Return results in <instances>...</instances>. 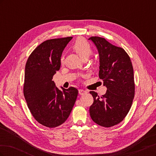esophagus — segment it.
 <instances>
[{"mask_svg":"<svg viewBox=\"0 0 156 156\" xmlns=\"http://www.w3.org/2000/svg\"><path fill=\"white\" fill-rule=\"evenodd\" d=\"M87 93H88V92L86 91V90H83V89H79V94L81 96L86 95V94H87Z\"/></svg>","mask_w":156,"mask_h":156,"instance_id":"esophagus-1","label":"esophagus"}]
</instances>
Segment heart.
I'll list each match as a JSON object with an SVG mask.
<instances>
[{"label":"heart","mask_w":156,"mask_h":156,"mask_svg":"<svg viewBox=\"0 0 156 156\" xmlns=\"http://www.w3.org/2000/svg\"><path fill=\"white\" fill-rule=\"evenodd\" d=\"M72 48L83 60L87 59L92 53V48L90 44L83 37H78L74 41L72 45ZM60 62L62 64H64V56L61 57Z\"/></svg>","instance_id":"1"}]
</instances>
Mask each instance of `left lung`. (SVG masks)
Wrapping results in <instances>:
<instances>
[{"label": "left lung", "instance_id": "1", "mask_svg": "<svg viewBox=\"0 0 156 156\" xmlns=\"http://www.w3.org/2000/svg\"><path fill=\"white\" fill-rule=\"evenodd\" d=\"M100 55L99 77L107 88L99 96L90 91L94 102L89 111L92 120L102 127H110L123 120L129 111L135 96L133 68L130 57L122 48L105 38L92 36Z\"/></svg>", "mask_w": 156, "mask_h": 156}]
</instances>
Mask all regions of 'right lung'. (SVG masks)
<instances>
[{"label":"right lung","instance_id":"right-lung-1","mask_svg":"<svg viewBox=\"0 0 156 156\" xmlns=\"http://www.w3.org/2000/svg\"><path fill=\"white\" fill-rule=\"evenodd\" d=\"M72 37L44 41L29 56L25 72L23 94L34 119L49 128L68 119L78 95L74 87H55L53 75L60 68L62 51Z\"/></svg>","mask_w":156,"mask_h":156}]
</instances>
